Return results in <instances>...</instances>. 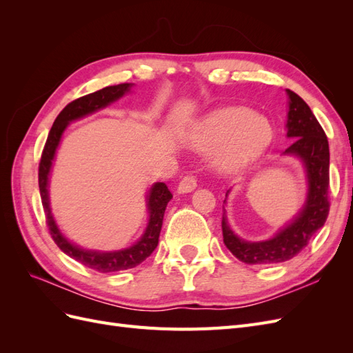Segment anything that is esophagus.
<instances>
[{"mask_svg": "<svg viewBox=\"0 0 353 353\" xmlns=\"http://www.w3.org/2000/svg\"><path fill=\"white\" fill-rule=\"evenodd\" d=\"M196 187H197V176L193 174H188L183 179H181V183L178 185V191L179 193H190V191H193Z\"/></svg>", "mask_w": 353, "mask_h": 353, "instance_id": "34e87169", "label": "esophagus"}]
</instances>
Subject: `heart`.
<instances>
[{
    "label": "heart",
    "mask_w": 353,
    "mask_h": 353,
    "mask_svg": "<svg viewBox=\"0 0 353 353\" xmlns=\"http://www.w3.org/2000/svg\"><path fill=\"white\" fill-rule=\"evenodd\" d=\"M272 140V126L245 108H228L210 114L194 137L200 150L225 143L218 156L223 169H239L258 157Z\"/></svg>",
    "instance_id": "1"
}]
</instances>
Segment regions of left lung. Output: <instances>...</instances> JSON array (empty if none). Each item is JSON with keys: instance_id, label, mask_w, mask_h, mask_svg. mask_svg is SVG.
<instances>
[{"instance_id": "left-lung-1", "label": "left lung", "mask_w": 353, "mask_h": 353, "mask_svg": "<svg viewBox=\"0 0 353 353\" xmlns=\"http://www.w3.org/2000/svg\"><path fill=\"white\" fill-rule=\"evenodd\" d=\"M290 112L287 121V135L294 138L285 153L301 157L306 170L309 193L303 210L299 216L268 241L249 243L234 234L222 215V236L227 249L236 258L249 265H270L292 259L309 244L321 228L330 212V150L327 135L309 105L290 90Z\"/></svg>"}]
</instances>
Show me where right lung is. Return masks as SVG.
I'll list each match as a JSON object with an SVG mask.
<instances>
[{"instance_id":"right-lung-1","label":"right lung","mask_w":353,"mask_h":353,"mask_svg":"<svg viewBox=\"0 0 353 353\" xmlns=\"http://www.w3.org/2000/svg\"><path fill=\"white\" fill-rule=\"evenodd\" d=\"M131 88V83H119V85H110L103 90H99L95 92L83 95L77 100L69 103L65 109H63L59 116L56 117L54 123H52L48 138L42 150L39 168H38V184H39V194L42 208H44L46 213V222L50 230V236L54 240V243L65 252L72 259L78 261L83 266L99 271V272H117L135 268L137 265H140L143 261H145L150 256L154 249L157 248L160 230H162V222L168 201L172 199V193H170L168 185L165 183H157L153 185L150 196H148V210H150V221H148L147 230L144 236L132 248L119 250V252H110V253H100V252H88L82 250L77 245L70 244L65 237L61 236L54 219L51 216L50 206H48V174L51 162L54 159L56 148L60 143V138L65 128L70 121L78 119L88 113H92L101 108L110 104L112 101L117 100L119 97Z\"/></svg>"}]
</instances>
